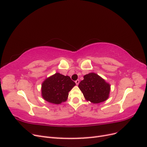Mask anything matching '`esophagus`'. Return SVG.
<instances>
[{
    "instance_id": "esophagus-1",
    "label": "esophagus",
    "mask_w": 147,
    "mask_h": 147,
    "mask_svg": "<svg viewBox=\"0 0 147 147\" xmlns=\"http://www.w3.org/2000/svg\"><path fill=\"white\" fill-rule=\"evenodd\" d=\"M79 83H80V80H77L75 81V83H76L77 85H78V84H79Z\"/></svg>"
}]
</instances>
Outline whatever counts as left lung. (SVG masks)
Masks as SVG:
<instances>
[{"instance_id": "8db88e82", "label": "left lung", "mask_w": 147, "mask_h": 147, "mask_svg": "<svg viewBox=\"0 0 147 147\" xmlns=\"http://www.w3.org/2000/svg\"><path fill=\"white\" fill-rule=\"evenodd\" d=\"M78 88L83 92L84 98L94 104L107 99L110 90V84L94 73L84 75L83 80L78 84Z\"/></svg>"}]
</instances>
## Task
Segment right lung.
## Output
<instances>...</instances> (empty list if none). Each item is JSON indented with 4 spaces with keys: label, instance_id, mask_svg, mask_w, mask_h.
<instances>
[{
    "label": "right lung",
    "instance_id": "1",
    "mask_svg": "<svg viewBox=\"0 0 147 147\" xmlns=\"http://www.w3.org/2000/svg\"><path fill=\"white\" fill-rule=\"evenodd\" d=\"M75 84L70 77L56 73L47 78L42 83V97L50 103L61 104L67 100L69 92Z\"/></svg>",
    "mask_w": 147,
    "mask_h": 147
}]
</instances>
